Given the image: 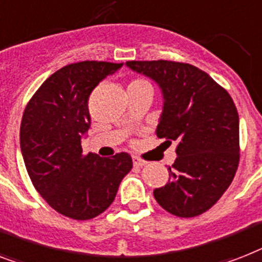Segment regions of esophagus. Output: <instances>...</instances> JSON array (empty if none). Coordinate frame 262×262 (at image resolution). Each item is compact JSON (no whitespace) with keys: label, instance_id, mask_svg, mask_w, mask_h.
Instances as JSON below:
<instances>
[{"label":"esophagus","instance_id":"esophagus-1","mask_svg":"<svg viewBox=\"0 0 262 262\" xmlns=\"http://www.w3.org/2000/svg\"><path fill=\"white\" fill-rule=\"evenodd\" d=\"M133 164L137 165V167H142V165L146 164V161L142 160V159H140V157L135 156V157H133Z\"/></svg>","mask_w":262,"mask_h":262}]
</instances>
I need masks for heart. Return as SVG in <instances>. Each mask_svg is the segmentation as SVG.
<instances>
[{
	"label": "heart",
	"instance_id": "heart-1",
	"mask_svg": "<svg viewBox=\"0 0 262 262\" xmlns=\"http://www.w3.org/2000/svg\"><path fill=\"white\" fill-rule=\"evenodd\" d=\"M141 84H149V83L144 79H135L130 84H129V86H141Z\"/></svg>",
	"mask_w": 262,
	"mask_h": 262
}]
</instances>
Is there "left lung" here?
I'll return each instance as SVG.
<instances>
[{"instance_id": "obj_1", "label": "left lung", "mask_w": 262, "mask_h": 262, "mask_svg": "<svg viewBox=\"0 0 262 262\" xmlns=\"http://www.w3.org/2000/svg\"><path fill=\"white\" fill-rule=\"evenodd\" d=\"M163 94L156 135L175 141L169 180L153 191L161 207L180 218L207 211L229 188L239 161V120L223 87L195 66L169 60L126 61Z\"/></svg>"}]
</instances>
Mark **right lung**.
I'll list each match as a JSON object with an SVG mask.
<instances>
[{
  "label": "right lung",
  "mask_w": 262,
  "mask_h": 262,
  "mask_svg": "<svg viewBox=\"0 0 262 262\" xmlns=\"http://www.w3.org/2000/svg\"><path fill=\"white\" fill-rule=\"evenodd\" d=\"M121 67L94 60L66 66L42 83L23 114L20 146L28 175L44 201L72 220L105 211L133 167L125 152L99 157L82 150L91 124L90 94Z\"/></svg>",
  "instance_id": "obj_1"
}]
</instances>
